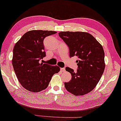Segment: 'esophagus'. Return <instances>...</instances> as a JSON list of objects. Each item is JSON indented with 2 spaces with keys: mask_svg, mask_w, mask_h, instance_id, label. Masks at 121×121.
<instances>
[{
  "mask_svg": "<svg viewBox=\"0 0 121 121\" xmlns=\"http://www.w3.org/2000/svg\"><path fill=\"white\" fill-rule=\"evenodd\" d=\"M60 70L61 72H65V69L64 68H60Z\"/></svg>",
  "mask_w": 121,
  "mask_h": 121,
  "instance_id": "1",
  "label": "esophagus"
}]
</instances>
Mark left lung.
<instances>
[{
	"label": "left lung",
	"mask_w": 121,
	"mask_h": 121,
	"mask_svg": "<svg viewBox=\"0 0 121 121\" xmlns=\"http://www.w3.org/2000/svg\"><path fill=\"white\" fill-rule=\"evenodd\" d=\"M59 36L69 49L70 57H78L77 71L66 67L72 79L65 82L69 92L75 95L91 91L99 82L105 69V53L102 45L91 35L82 32H61Z\"/></svg>",
	"instance_id": "obj_1"
}]
</instances>
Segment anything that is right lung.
<instances>
[{
  "instance_id": "right-lung-1",
  "label": "right lung",
  "mask_w": 121,
  "mask_h": 121,
  "mask_svg": "<svg viewBox=\"0 0 121 121\" xmlns=\"http://www.w3.org/2000/svg\"><path fill=\"white\" fill-rule=\"evenodd\" d=\"M56 33L52 30L27 32L15 44L12 65L20 84L29 91L39 92L48 87L52 76L60 71L57 66L40 63L45 57L44 39Z\"/></svg>"
}]
</instances>
